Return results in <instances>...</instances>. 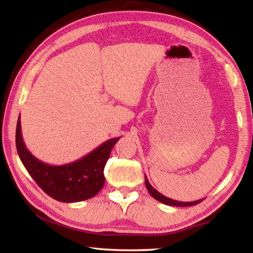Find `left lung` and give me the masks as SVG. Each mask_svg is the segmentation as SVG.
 Here are the masks:
<instances>
[{"mask_svg":"<svg viewBox=\"0 0 253 253\" xmlns=\"http://www.w3.org/2000/svg\"><path fill=\"white\" fill-rule=\"evenodd\" d=\"M145 185H146L147 191L149 192V194H151L154 199L160 201V202L164 203L166 205H170V207H192V205H195V204L200 203L201 201H203V199H202V200L194 201V202H179V201H175V200H172L169 198H166V196L161 194L160 192L156 191L155 188H154L151 184H149L146 175H145Z\"/></svg>","mask_w":253,"mask_h":253,"instance_id":"obj_1","label":"left lung"}]
</instances>
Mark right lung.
Here are the masks:
<instances>
[{
    "instance_id": "right-lung-1",
    "label": "right lung",
    "mask_w": 253,
    "mask_h": 253,
    "mask_svg": "<svg viewBox=\"0 0 253 253\" xmlns=\"http://www.w3.org/2000/svg\"><path fill=\"white\" fill-rule=\"evenodd\" d=\"M119 138L106 140L83 158L69 164L49 165L34 157L25 147L19 117L15 144L24 168L43 192L59 202L72 203L91 199L101 190L105 184V165Z\"/></svg>"
}]
</instances>
